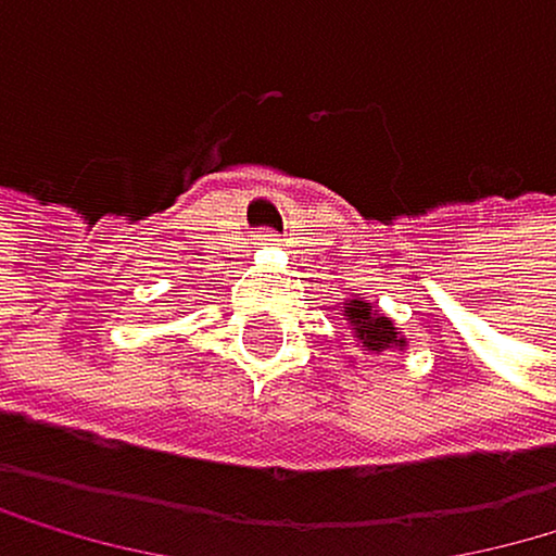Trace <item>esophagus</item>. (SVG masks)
Instances as JSON below:
<instances>
[{"mask_svg": "<svg viewBox=\"0 0 556 556\" xmlns=\"http://www.w3.org/2000/svg\"><path fill=\"white\" fill-rule=\"evenodd\" d=\"M254 240H257V247H271V243L278 240V236H275V232H257Z\"/></svg>", "mask_w": 556, "mask_h": 556, "instance_id": "1", "label": "esophagus"}]
</instances>
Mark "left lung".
I'll return each instance as SVG.
<instances>
[{
  "instance_id": "1",
  "label": "left lung",
  "mask_w": 556,
  "mask_h": 556,
  "mask_svg": "<svg viewBox=\"0 0 556 556\" xmlns=\"http://www.w3.org/2000/svg\"><path fill=\"white\" fill-rule=\"evenodd\" d=\"M341 316L348 320L351 333L358 338L362 351H369V355H379V351H390V348H400V351L407 348V338H400V327L379 306H372L369 299H362V295L344 299Z\"/></svg>"
}]
</instances>
